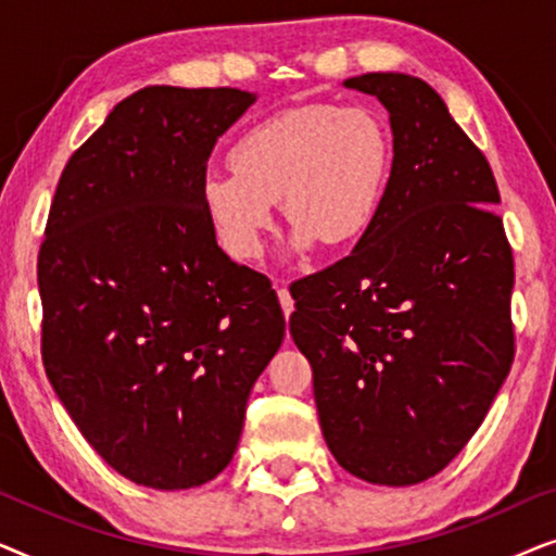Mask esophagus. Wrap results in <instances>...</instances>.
<instances>
[{"instance_id": "esophagus-1", "label": "esophagus", "mask_w": 556, "mask_h": 556, "mask_svg": "<svg viewBox=\"0 0 556 556\" xmlns=\"http://www.w3.org/2000/svg\"><path fill=\"white\" fill-rule=\"evenodd\" d=\"M276 291H278V301H280V308H283L286 318H291V314H293V295L288 293V288L283 283H278V280H276Z\"/></svg>"}]
</instances>
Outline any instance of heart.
<instances>
[{"label":"heart","instance_id":"heart-1","mask_svg":"<svg viewBox=\"0 0 556 556\" xmlns=\"http://www.w3.org/2000/svg\"><path fill=\"white\" fill-rule=\"evenodd\" d=\"M232 172H210L200 197L219 245L240 263L263 255L276 202L295 225L291 253L321 240L349 248L382 210L392 174L390 134L359 105H295L257 121L230 149Z\"/></svg>","mask_w":556,"mask_h":556}]
</instances>
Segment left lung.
<instances>
[{
    "label": "left lung",
    "mask_w": 556,
    "mask_h": 556,
    "mask_svg": "<svg viewBox=\"0 0 556 556\" xmlns=\"http://www.w3.org/2000/svg\"><path fill=\"white\" fill-rule=\"evenodd\" d=\"M344 88L390 113V185L352 255L291 286L288 326L339 466L413 485L463 451L511 369L514 257L491 166L443 98L405 73Z\"/></svg>",
    "instance_id": "8db88e82"
}]
</instances>
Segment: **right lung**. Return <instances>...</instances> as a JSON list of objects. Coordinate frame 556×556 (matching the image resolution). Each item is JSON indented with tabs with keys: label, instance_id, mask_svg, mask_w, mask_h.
<instances>
[{
	"label": "right lung",
	"instance_id": "add662e5",
	"mask_svg": "<svg viewBox=\"0 0 556 556\" xmlns=\"http://www.w3.org/2000/svg\"><path fill=\"white\" fill-rule=\"evenodd\" d=\"M255 101L238 88L128 96L71 156L50 207L45 371L93 451L149 489L223 473L286 337L270 280L225 255L200 197L217 139Z\"/></svg>",
	"mask_w": 556,
	"mask_h": 556
}]
</instances>
